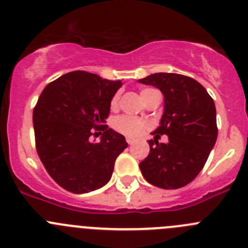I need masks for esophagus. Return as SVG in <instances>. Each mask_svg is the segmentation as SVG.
Masks as SVG:
<instances>
[{"mask_svg":"<svg viewBox=\"0 0 248 248\" xmlns=\"http://www.w3.org/2000/svg\"><path fill=\"white\" fill-rule=\"evenodd\" d=\"M126 142L128 143V144H133V143L136 142V140L135 138H131V137H127L126 138Z\"/></svg>","mask_w":248,"mask_h":248,"instance_id":"34e87169","label":"esophagus"}]
</instances>
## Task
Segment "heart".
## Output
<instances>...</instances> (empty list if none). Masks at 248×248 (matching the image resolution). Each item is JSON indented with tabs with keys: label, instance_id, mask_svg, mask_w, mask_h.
I'll return each mask as SVG.
<instances>
[{
	"label": "heart",
	"instance_id": "1",
	"mask_svg": "<svg viewBox=\"0 0 248 248\" xmlns=\"http://www.w3.org/2000/svg\"><path fill=\"white\" fill-rule=\"evenodd\" d=\"M155 89H143L140 92V96L142 99L144 98L147 94H149L150 92ZM119 94L116 95H113V98L111 99L110 106L111 108H116L117 105H119ZM113 128L116 129L117 132L122 133V135L126 136H131V137H137V136L143 135L148 128H149V124L147 121L142 119H138V117H133V116H127V115H122V116L116 117V119L113 120Z\"/></svg>",
	"mask_w": 248,
	"mask_h": 248
}]
</instances>
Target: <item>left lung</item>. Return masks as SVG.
Masks as SVG:
<instances>
[{"label": "left lung", "mask_w": 248, "mask_h": 248, "mask_svg": "<svg viewBox=\"0 0 248 248\" xmlns=\"http://www.w3.org/2000/svg\"><path fill=\"white\" fill-rule=\"evenodd\" d=\"M140 83L154 85L164 94L160 126L153 132L150 152L140 164L153 186L176 189L196 179L218 137L214 100L202 84L177 73H154ZM168 142L159 143L160 136Z\"/></svg>", "instance_id": "obj_1"}]
</instances>
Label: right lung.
Segmentation results:
<instances>
[{"label":"right lung","mask_w":248,"mask_h":248,"mask_svg":"<svg viewBox=\"0 0 248 248\" xmlns=\"http://www.w3.org/2000/svg\"><path fill=\"white\" fill-rule=\"evenodd\" d=\"M121 85V80L75 71L48 83L39 96L33 111L36 152L48 175L68 192L105 186L127 148L124 136L105 124ZM98 130L103 131L101 142H92Z\"/></svg>","instance_id":"right-lung-1"}]
</instances>
